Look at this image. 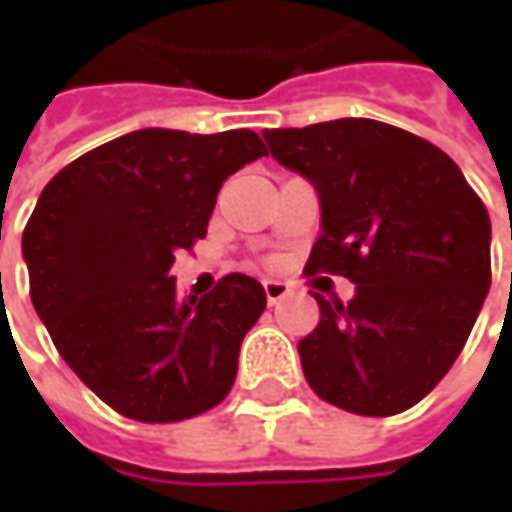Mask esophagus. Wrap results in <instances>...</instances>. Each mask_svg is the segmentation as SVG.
<instances>
[{"label": "esophagus", "mask_w": 512, "mask_h": 512, "mask_svg": "<svg viewBox=\"0 0 512 512\" xmlns=\"http://www.w3.org/2000/svg\"><path fill=\"white\" fill-rule=\"evenodd\" d=\"M262 285H265L267 305H279L285 296H290V285H287V282H279V279H265Z\"/></svg>", "instance_id": "obj_1"}]
</instances>
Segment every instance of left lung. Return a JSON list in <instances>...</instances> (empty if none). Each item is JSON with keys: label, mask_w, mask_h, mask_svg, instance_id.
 Returning a JSON list of instances; mask_svg holds the SVG:
<instances>
[{"label": "left lung", "mask_w": 512, "mask_h": 512, "mask_svg": "<svg viewBox=\"0 0 512 512\" xmlns=\"http://www.w3.org/2000/svg\"><path fill=\"white\" fill-rule=\"evenodd\" d=\"M270 156L319 193L322 236L307 273L347 276L299 342L319 399L396 416L442 382L490 290V216L459 165L402 128L336 119L265 130Z\"/></svg>", "instance_id": "obj_1"}]
</instances>
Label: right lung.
<instances>
[{"instance_id":"obj_1","label":"right lung","mask_w":512,"mask_h":512,"mask_svg":"<svg viewBox=\"0 0 512 512\" xmlns=\"http://www.w3.org/2000/svg\"><path fill=\"white\" fill-rule=\"evenodd\" d=\"M267 156L253 130L145 128L59 170L28 219L30 302L70 370L136 422L193 419L225 399L265 287L230 273L179 296L176 253L207 233L219 187Z\"/></svg>"}]
</instances>
